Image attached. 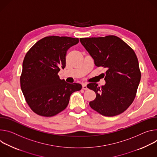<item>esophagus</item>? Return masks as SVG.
<instances>
[{
  "label": "esophagus",
  "instance_id": "1",
  "mask_svg": "<svg viewBox=\"0 0 157 157\" xmlns=\"http://www.w3.org/2000/svg\"><path fill=\"white\" fill-rule=\"evenodd\" d=\"M82 89L83 90H87L88 88H87V86H86V83H83L82 85Z\"/></svg>",
  "mask_w": 157,
  "mask_h": 157
}]
</instances>
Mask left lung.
Wrapping results in <instances>:
<instances>
[{
	"label": "left lung",
	"mask_w": 157,
	"mask_h": 157,
	"mask_svg": "<svg viewBox=\"0 0 157 157\" xmlns=\"http://www.w3.org/2000/svg\"><path fill=\"white\" fill-rule=\"evenodd\" d=\"M80 41L94 60L96 66L105 68V85L90 83L87 88L96 94L90 107L106 117L125 112L133 101L141 79L137 57L134 50L115 36L80 38Z\"/></svg>",
	"instance_id": "1"
}]
</instances>
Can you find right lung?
I'll use <instances>...</instances> for the list:
<instances>
[{
    "instance_id": "right-lung-1",
    "label": "right lung",
    "mask_w": 157,
    "mask_h": 157,
    "mask_svg": "<svg viewBox=\"0 0 157 157\" xmlns=\"http://www.w3.org/2000/svg\"><path fill=\"white\" fill-rule=\"evenodd\" d=\"M78 38L45 37L27 52L20 77L21 87L31 110L42 117H52L67 107L71 94L82 89L77 83H68L58 75L66 63L68 49Z\"/></svg>"
}]
</instances>
